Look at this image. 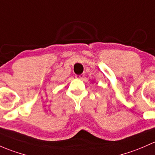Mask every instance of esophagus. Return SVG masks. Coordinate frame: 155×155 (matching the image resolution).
Returning a JSON list of instances; mask_svg holds the SVG:
<instances>
[{"instance_id":"1","label":"esophagus","mask_w":155,"mask_h":155,"mask_svg":"<svg viewBox=\"0 0 155 155\" xmlns=\"http://www.w3.org/2000/svg\"><path fill=\"white\" fill-rule=\"evenodd\" d=\"M84 74H80V75H76V78L78 79H82L84 78Z\"/></svg>"}]
</instances>
